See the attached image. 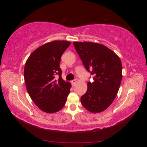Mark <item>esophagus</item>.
<instances>
[{
    "label": "esophagus",
    "instance_id": "34e87169",
    "mask_svg": "<svg viewBox=\"0 0 147 147\" xmlns=\"http://www.w3.org/2000/svg\"><path fill=\"white\" fill-rule=\"evenodd\" d=\"M77 82V79H75V80H72V82H71V83H72V85H74L75 83H76Z\"/></svg>",
    "mask_w": 147,
    "mask_h": 147
}]
</instances>
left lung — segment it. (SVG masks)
<instances>
[{
  "instance_id": "obj_1",
  "label": "left lung",
  "mask_w": 147,
  "mask_h": 147,
  "mask_svg": "<svg viewBox=\"0 0 147 147\" xmlns=\"http://www.w3.org/2000/svg\"><path fill=\"white\" fill-rule=\"evenodd\" d=\"M84 67L93 75L86 92L81 97L82 105L91 113H100L112 104L122 80V65L117 55L100 43L73 42Z\"/></svg>"
}]
</instances>
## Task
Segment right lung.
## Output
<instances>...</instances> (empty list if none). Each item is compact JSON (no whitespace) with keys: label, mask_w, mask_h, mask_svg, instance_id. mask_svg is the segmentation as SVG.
Returning a JSON list of instances; mask_svg holds the SVG:
<instances>
[{"label":"right lung","mask_w":147,"mask_h":147,"mask_svg":"<svg viewBox=\"0 0 147 147\" xmlns=\"http://www.w3.org/2000/svg\"><path fill=\"white\" fill-rule=\"evenodd\" d=\"M71 44L54 40L34 50L26 62L24 77L31 99L43 112H59L65 105L71 83L61 77V57ZM58 75L59 78H56Z\"/></svg>","instance_id":"right-lung-1"}]
</instances>
